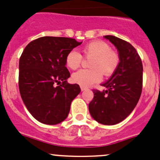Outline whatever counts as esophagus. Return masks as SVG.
<instances>
[{"label": "esophagus", "mask_w": 160, "mask_h": 160, "mask_svg": "<svg viewBox=\"0 0 160 160\" xmlns=\"http://www.w3.org/2000/svg\"><path fill=\"white\" fill-rule=\"evenodd\" d=\"M80 87H81V90L82 91H84V90H86V89H87V88H86V87H84V86H80Z\"/></svg>", "instance_id": "esophagus-1"}]
</instances>
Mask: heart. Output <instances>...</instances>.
Here are the masks:
<instances>
[{
    "label": "heart",
    "instance_id": "1",
    "mask_svg": "<svg viewBox=\"0 0 160 160\" xmlns=\"http://www.w3.org/2000/svg\"><path fill=\"white\" fill-rule=\"evenodd\" d=\"M83 56L91 58L90 69L80 70L72 75L74 82L87 87L101 80L102 74L106 77L112 76L119 65L120 58L118 53L111 49L110 45L103 41H92L82 48ZM82 56L75 50L69 52L66 56V64L71 70L81 66Z\"/></svg>",
    "mask_w": 160,
    "mask_h": 160
}]
</instances>
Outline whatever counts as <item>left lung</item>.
I'll return each instance as SVG.
<instances>
[{
    "mask_svg": "<svg viewBox=\"0 0 160 160\" xmlns=\"http://www.w3.org/2000/svg\"><path fill=\"white\" fill-rule=\"evenodd\" d=\"M118 49L120 62L108 81L101 86L106 90L92 89L94 97L89 104L91 116L104 125H115L127 118L141 97L143 65L134 47L112 35L104 36Z\"/></svg>",
    "mask_w": 160,
    "mask_h": 160,
    "instance_id": "left-lung-1",
    "label": "left lung"
}]
</instances>
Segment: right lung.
<instances>
[{
    "label": "right lung",
    "instance_id": "1",
    "mask_svg": "<svg viewBox=\"0 0 160 160\" xmlns=\"http://www.w3.org/2000/svg\"><path fill=\"white\" fill-rule=\"evenodd\" d=\"M82 42L63 37L30 42L19 59V89L27 110L40 122L56 125L68 117L71 101L81 92L69 84L66 56Z\"/></svg>",
    "mask_w": 160,
    "mask_h": 160
}]
</instances>
